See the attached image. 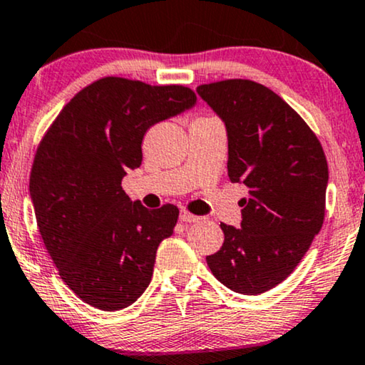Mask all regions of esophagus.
I'll use <instances>...</instances> for the list:
<instances>
[{
    "mask_svg": "<svg viewBox=\"0 0 365 365\" xmlns=\"http://www.w3.org/2000/svg\"><path fill=\"white\" fill-rule=\"evenodd\" d=\"M179 219H181L182 222H197L199 216H194V214L186 211V209H182L181 214H179Z\"/></svg>",
    "mask_w": 365,
    "mask_h": 365,
    "instance_id": "esophagus-1",
    "label": "esophagus"
}]
</instances>
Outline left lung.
Wrapping results in <instances>:
<instances>
[{
  "instance_id": "left-lung-1",
  "label": "left lung",
  "mask_w": 365,
  "mask_h": 365,
  "mask_svg": "<svg viewBox=\"0 0 365 365\" xmlns=\"http://www.w3.org/2000/svg\"><path fill=\"white\" fill-rule=\"evenodd\" d=\"M227 128V174L249 187L241 227L221 222L222 247L206 257L214 277L256 296L289 277L326 216L327 159L316 133L272 89L251 79L197 88Z\"/></svg>"
}]
</instances>
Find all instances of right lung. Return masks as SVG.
<instances>
[{
  "instance_id": "1",
  "label": "right lung",
  "mask_w": 365,
  "mask_h": 365,
  "mask_svg": "<svg viewBox=\"0 0 365 365\" xmlns=\"http://www.w3.org/2000/svg\"><path fill=\"white\" fill-rule=\"evenodd\" d=\"M194 103L182 84L106 76L74 94L44 133L29 176L39 234L59 276L89 306L119 311L151 282L179 209H146L121 181L141 166L148 129Z\"/></svg>"
}]
</instances>
